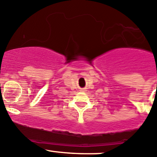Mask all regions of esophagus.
I'll list each match as a JSON object with an SVG mask.
<instances>
[{
	"mask_svg": "<svg viewBox=\"0 0 157 157\" xmlns=\"http://www.w3.org/2000/svg\"><path fill=\"white\" fill-rule=\"evenodd\" d=\"M80 91L85 92V91H86V90H85V89H81V90H80Z\"/></svg>",
	"mask_w": 157,
	"mask_h": 157,
	"instance_id": "34e87169",
	"label": "esophagus"
}]
</instances>
